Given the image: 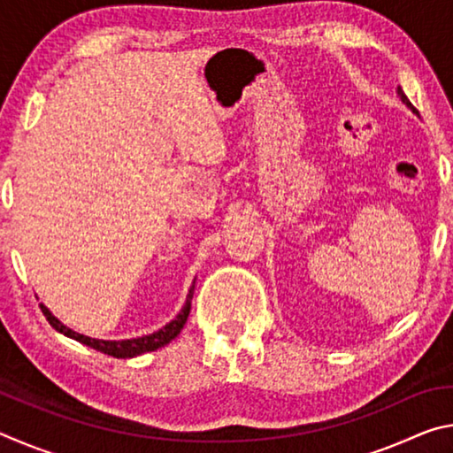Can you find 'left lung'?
Listing matches in <instances>:
<instances>
[{
	"label": "left lung",
	"instance_id": "left-lung-1",
	"mask_svg": "<svg viewBox=\"0 0 453 453\" xmlns=\"http://www.w3.org/2000/svg\"><path fill=\"white\" fill-rule=\"evenodd\" d=\"M397 96H400V97H402V102H403L405 105H408V107H411V110H413V111H416V107H413V105H411V102H410V99H408V97H405V94H403V89H402L400 86H397Z\"/></svg>",
	"mask_w": 453,
	"mask_h": 453
}]
</instances>
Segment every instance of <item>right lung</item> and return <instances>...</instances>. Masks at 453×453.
Segmentation results:
<instances>
[{"mask_svg": "<svg viewBox=\"0 0 453 453\" xmlns=\"http://www.w3.org/2000/svg\"><path fill=\"white\" fill-rule=\"evenodd\" d=\"M194 289V288H191ZM191 289H189V296H188V302L183 305V310L178 313V318L172 319L170 324L165 327L157 329V332H153L150 335H143V337H135V340H121V342H110V340H94V337H88V335H81L78 332H73L67 326L61 324L58 318H53L50 310L45 308L43 303H40V308L43 311V316L48 318L50 326L56 327L59 334H64L67 337H72V340L83 343V346H89L97 351H102V354L107 356H113V357H135V356H142L145 351H153L157 348H164L170 343L173 337H178V334L181 332V327L186 326L188 316H189V308H191Z\"/></svg>", "mask_w": 453, "mask_h": 453, "instance_id": "1", "label": "right lung"}]
</instances>
